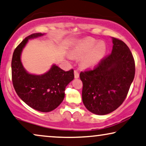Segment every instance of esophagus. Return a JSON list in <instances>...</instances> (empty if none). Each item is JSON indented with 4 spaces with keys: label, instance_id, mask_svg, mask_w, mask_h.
<instances>
[{
    "label": "esophagus",
    "instance_id": "34e87169",
    "mask_svg": "<svg viewBox=\"0 0 146 146\" xmlns=\"http://www.w3.org/2000/svg\"><path fill=\"white\" fill-rule=\"evenodd\" d=\"M74 75H75V78H79V73L78 72L77 70L74 71Z\"/></svg>",
    "mask_w": 146,
    "mask_h": 146
}]
</instances>
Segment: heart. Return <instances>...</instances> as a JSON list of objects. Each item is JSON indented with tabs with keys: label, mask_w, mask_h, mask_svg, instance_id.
Masks as SVG:
<instances>
[{
	"label": "heart",
	"mask_w": 146,
	"mask_h": 146,
	"mask_svg": "<svg viewBox=\"0 0 146 146\" xmlns=\"http://www.w3.org/2000/svg\"><path fill=\"white\" fill-rule=\"evenodd\" d=\"M106 52L105 43L102 41L98 42L96 39L89 37L80 41L75 46L72 50V55L74 57L80 58L88 53L82 58V64L84 67H93L102 59Z\"/></svg>",
	"instance_id": "b5f03b06"
}]
</instances>
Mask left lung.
<instances>
[{
	"mask_svg": "<svg viewBox=\"0 0 146 146\" xmlns=\"http://www.w3.org/2000/svg\"><path fill=\"white\" fill-rule=\"evenodd\" d=\"M112 39L111 53L93 69L80 73L82 102L96 115L111 113L123 103L135 75V62L129 48L120 39Z\"/></svg>",
	"mask_w": 146,
	"mask_h": 146,
	"instance_id": "1",
	"label": "left lung"
}]
</instances>
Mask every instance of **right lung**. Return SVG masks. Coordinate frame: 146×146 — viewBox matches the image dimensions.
Returning <instances> with one entry per match:
<instances>
[{
  "instance_id": "1",
  "label": "right lung",
  "mask_w": 146,
  "mask_h": 146,
  "mask_svg": "<svg viewBox=\"0 0 146 146\" xmlns=\"http://www.w3.org/2000/svg\"><path fill=\"white\" fill-rule=\"evenodd\" d=\"M44 34L33 33L25 38L14 50L12 60V79L14 88L18 96L26 104L41 112L55 110L62 103L65 90L74 79L73 69L65 71L54 65L43 75L28 73L21 62L20 56L28 39Z\"/></svg>"
}]
</instances>
